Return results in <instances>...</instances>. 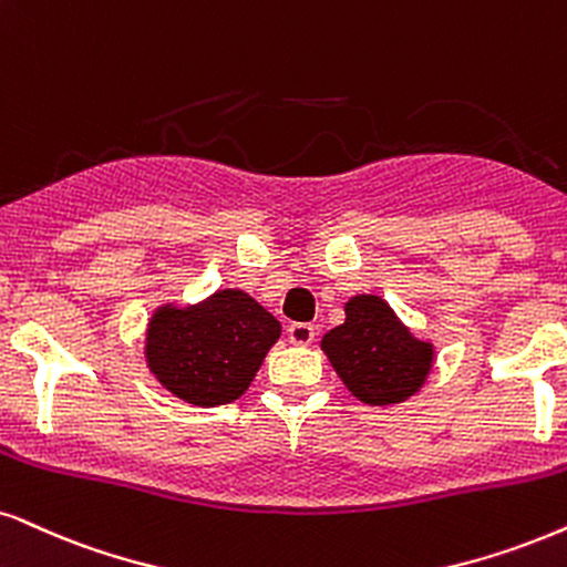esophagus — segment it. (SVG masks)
I'll return each mask as SVG.
<instances>
[{"label": "esophagus", "mask_w": 567, "mask_h": 567, "mask_svg": "<svg viewBox=\"0 0 567 567\" xmlns=\"http://www.w3.org/2000/svg\"><path fill=\"white\" fill-rule=\"evenodd\" d=\"M288 337L292 346H308L317 337V327L308 324V321H296V324L288 327Z\"/></svg>", "instance_id": "esophagus-1"}]
</instances>
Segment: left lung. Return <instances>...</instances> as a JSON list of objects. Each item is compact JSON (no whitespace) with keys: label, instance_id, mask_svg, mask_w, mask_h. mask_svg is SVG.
I'll return each mask as SVG.
<instances>
[{"label":"left lung","instance_id":"8db88e82","mask_svg":"<svg viewBox=\"0 0 567 567\" xmlns=\"http://www.w3.org/2000/svg\"><path fill=\"white\" fill-rule=\"evenodd\" d=\"M321 348L348 390L369 405L403 403L419 392L434 355L377 296L350 298L346 324L327 332Z\"/></svg>","mask_w":567,"mask_h":567}]
</instances>
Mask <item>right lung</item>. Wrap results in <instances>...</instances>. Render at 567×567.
Wrapping results in <instances>:
<instances>
[{"label": "right lung", "mask_w": 567, "mask_h": 567, "mask_svg": "<svg viewBox=\"0 0 567 567\" xmlns=\"http://www.w3.org/2000/svg\"><path fill=\"white\" fill-rule=\"evenodd\" d=\"M279 321L243 290H219L190 308L162 306L146 334L148 369L185 403L238 400L275 346Z\"/></svg>", "instance_id": "add662e5"}]
</instances>
